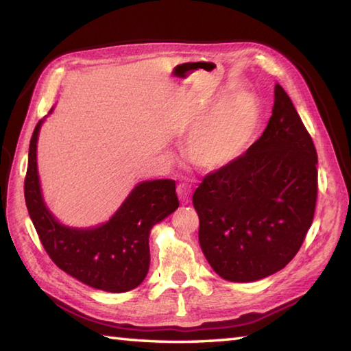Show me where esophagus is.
Instances as JSON below:
<instances>
[{"label":"esophagus","mask_w":351,"mask_h":351,"mask_svg":"<svg viewBox=\"0 0 351 351\" xmlns=\"http://www.w3.org/2000/svg\"><path fill=\"white\" fill-rule=\"evenodd\" d=\"M176 193H178V197H180L181 204H189L190 199H192V189L184 182L176 187Z\"/></svg>","instance_id":"34e87169"}]
</instances>
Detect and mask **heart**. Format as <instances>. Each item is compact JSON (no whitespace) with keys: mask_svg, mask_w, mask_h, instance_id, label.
Segmentation results:
<instances>
[{"mask_svg":"<svg viewBox=\"0 0 351 351\" xmlns=\"http://www.w3.org/2000/svg\"><path fill=\"white\" fill-rule=\"evenodd\" d=\"M259 104L250 95L222 101L190 133L186 156L202 171H216L237 161L252 143Z\"/></svg>","mask_w":351,"mask_h":351,"instance_id":"heart-1","label":"heart"}]
</instances>
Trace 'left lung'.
<instances>
[{
    "label": "left lung",
    "instance_id": "1",
    "mask_svg": "<svg viewBox=\"0 0 351 351\" xmlns=\"http://www.w3.org/2000/svg\"><path fill=\"white\" fill-rule=\"evenodd\" d=\"M317 155L284 88L244 155L204 176L193 193L204 256L221 278L253 282L295 258L313 222Z\"/></svg>",
    "mask_w": 351,
    "mask_h": 351
}]
</instances>
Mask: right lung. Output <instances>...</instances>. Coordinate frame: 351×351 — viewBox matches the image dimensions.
Returning a JSON list of instances; mask_svg holds the SVG:
<instances>
[{
  "label": "right lung",
  "instance_id": "add662e5",
  "mask_svg": "<svg viewBox=\"0 0 351 351\" xmlns=\"http://www.w3.org/2000/svg\"><path fill=\"white\" fill-rule=\"evenodd\" d=\"M41 124L43 121L36 124L30 139L24 197L43 247L62 271L82 284L110 293L135 289L149 271L152 227L180 207L175 181L139 182L106 224L93 228L62 226L41 195L36 167Z\"/></svg>",
  "mask_w": 351,
  "mask_h": 351
}]
</instances>
